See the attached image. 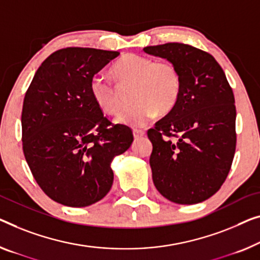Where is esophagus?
Instances as JSON below:
<instances>
[{
  "mask_svg": "<svg viewBox=\"0 0 260 260\" xmlns=\"http://www.w3.org/2000/svg\"><path fill=\"white\" fill-rule=\"evenodd\" d=\"M133 135H134L135 139H140L142 137H145L146 132L145 131H141V129H134Z\"/></svg>",
  "mask_w": 260,
  "mask_h": 260,
  "instance_id": "1",
  "label": "esophagus"
}]
</instances>
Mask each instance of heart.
<instances>
[{
    "instance_id": "obj_1",
    "label": "heart",
    "mask_w": 260,
    "mask_h": 260,
    "mask_svg": "<svg viewBox=\"0 0 260 260\" xmlns=\"http://www.w3.org/2000/svg\"><path fill=\"white\" fill-rule=\"evenodd\" d=\"M112 75L120 90L132 86L129 99L134 104L117 119L122 125L145 126L157 112L166 114L172 111L180 98L181 73L169 60L154 61L149 57L128 53L117 61ZM90 92L103 113L115 115L121 110L119 90L103 77L96 76L91 80Z\"/></svg>"
}]
</instances>
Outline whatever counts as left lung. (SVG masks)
Masks as SVG:
<instances>
[{"mask_svg":"<svg viewBox=\"0 0 260 260\" xmlns=\"http://www.w3.org/2000/svg\"><path fill=\"white\" fill-rule=\"evenodd\" d=\"M179 69L175 107L155 123L149 164L162 196L177 204L208 200L226 180L236 150V106L225 73L210 53L183 43L147 46Z\"/></svg>","mask_w":260,"mask_h":260,"instance_id":"obj_1","label":"left lung"}]
</instances>
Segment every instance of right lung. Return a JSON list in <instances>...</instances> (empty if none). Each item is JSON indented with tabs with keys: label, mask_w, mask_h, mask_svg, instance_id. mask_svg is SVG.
<instances>
[{
	"label": "right lung",
	"mask_w": 260,
	"mask_h": 260,
	"mask_svg": "<svg viewBox=\"0 0 260 260\" xmlns=\"http://www.w3.org/2000/svg\"><path fill=\"white\" fill-rule=\"evenodd\" d=\"M118 51L64 48L35 73L22 108V146L34 179L50 199L81 208L106 196L111 162L133 142L93 102L90 84Z\"/></svg>",
	"instance_id": "right-lung-1"
}]
</instances>
